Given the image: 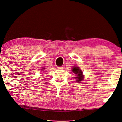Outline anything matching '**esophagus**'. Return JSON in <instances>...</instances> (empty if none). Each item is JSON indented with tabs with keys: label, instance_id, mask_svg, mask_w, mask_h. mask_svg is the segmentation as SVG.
I'll return each mask as SVG.
<instances>
[{
	"label": "esophagus",
	"instance_id": "34e87169",
	"mask_svg": "<svg viewBox=\"0 0 122 122\" xmlns=\"http://www.w3.org/2000/svg\"><path fill=\"white\" fill-rule=\"evenodd\" d=\"M57 68H58L59 69H63L65 68V67H64V66H61V67H58Z\"/></svg>",
	"mask_w": 122,
	"mask_h": 122
}]
</instances>
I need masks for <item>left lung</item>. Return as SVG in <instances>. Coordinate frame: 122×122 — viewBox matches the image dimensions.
<instances>
[{
  "label": "left lung",
  "instance_id": "8db88e82",
  "mask_svg": "<svg viewBox=\"0 0 122 122\" xmlns=\"http://www.w3.org/2000/svg\"><path fill=\"white\" fill-rule=\"evenodd\" d=\"M72 71L76 75L77 77H75V79H76V82L78 83H81V81L84 80V75H83V72L78 67H77V66L72 67Z\"/></svg>",
  "mask_w": 122,
  "mask_h": 122
}]
</instances>
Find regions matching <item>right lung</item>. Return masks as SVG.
Returning <instances> with one entry per match:
<instances>
[{
    "instance_id": "1",
    "label": "right lung",
    "mask_w": 122,
    "mask_h": 122,
    "mask_svg": "<svg viewBox=\"0 0 122 122\" xmlns=\"http://www.w3.org/2000/svg\"><path fill=\"white\" fill-rule=\"evenodd\" d=\"M45 69V68H44V67H42V69H41V70H44V69Z\"/></svg>"
}]
</instances>
